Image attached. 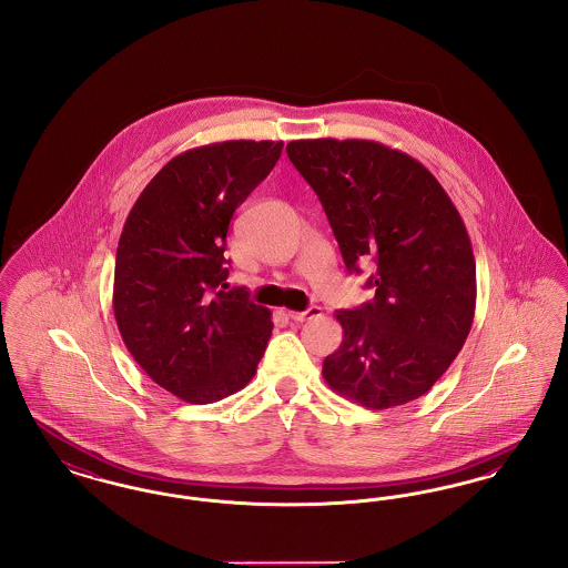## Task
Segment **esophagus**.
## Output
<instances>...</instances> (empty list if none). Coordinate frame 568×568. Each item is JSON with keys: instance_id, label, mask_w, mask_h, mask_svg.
<instances>
[{"instance_id": "34e87169", "label": "esophagus", "mask_w": 568, "mask_h": 568, "mask_svg": "<svg viewBox=\"0 0 568 568\" xmlns=\"http://www.w3.org/2000/svg\"><path fill=\"white\" fill-rule=\"evenodd\" d=\"M285 315H287L292 322H306V320L320 317V315H322V308H320V306H311V308H306V311H285Z\"/></svg>"}]
</instances>
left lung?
I'll return each instance as SVG.
<instances>
[{
  "instance_id": "obj_1",
  "label": "left lung",
  "mask_w": 568,
  "mask_h": 568,
  "mask_svg": "<svg viewBox=\"0 0 568 568\" xmlns=\"http://www.w3.org/2000/svg\"><path fill=\"white\" fill-rule=\"evenodd\" d=\"M287 155L317 193L345 266L375 262V297L336 311L343 343L325 383L366 408L424 396L456 359L477 300L464 221L433 172L375 140H294Z\"/></svg>"
}]
</instances>
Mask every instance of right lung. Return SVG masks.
Listing matches in <instances>:
<instances>
[{"mask_svg":"<svg viewBox=\"0 0 568 568\" xmlns=\"http://www.w3.org/2000/svg\"><path fill=\"white\" fill-rule=\"evenodd\" d=\"M283 142L227 140L163 165L125 219L112 308L138 366L165 392L209 405L253 378L271 311L227 290L223 257L234 211L281 158Z\"/></svg>","mask_w":568,"mask_h":568,"instance_id":"add662e5","label":"right lung"}]
</instances>
